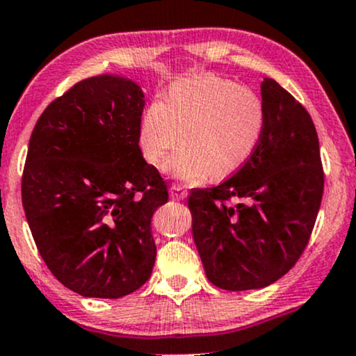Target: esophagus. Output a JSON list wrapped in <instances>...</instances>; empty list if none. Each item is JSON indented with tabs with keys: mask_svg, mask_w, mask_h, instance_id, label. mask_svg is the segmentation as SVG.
I'll list each match as a JSON object with an SVG mask.
<instances>
[{
	"mask_svg": "<svg viewBox=\"0 0 356 356\" xmlns=\"http://www.w3.org/2000/svg\"><path fill=\"white\" fill-rule=\"evenodd\" d=\"M170 197L174 201H184L187 197V191H184V187L179 186V184H172V187H170Z\"/></svg>",
	"mask_w": 356,
	"mask_h": 356,
	"instance_id": "34e87169",
	"label": "esophagus"
}]
</instances>
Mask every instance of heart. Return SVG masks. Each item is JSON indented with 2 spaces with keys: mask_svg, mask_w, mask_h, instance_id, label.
Listing matches in <instances>:
<instances>
[{
  "mask_svg": "<svg viewBox=\"0 0 356 356\" xmlns=\"http://www.w3.org/2000/svg\"><path fill=\"white\" fill-rule=\"evenodd\" d=\"M264 130V105L252 90L214 75L175 81L165 100L150 102L138 130V144L150 164L187 184L212 174L226 177L249 161ZM184 134H182L181 132Z\"/></svg>",
  "mask_w": 356,
  "mask_h": 356,
  "instance_id": "1",
  "label": "heart"
}]
</instances>
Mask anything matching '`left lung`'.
<instances>
[{
  "label": "left lung",
  "instance_id": "1",
  "mask_svg": "<svg viewBox=\"0 0 356 356\" xmlns=\"http://www.w3.org/2000/svg\"><path fill=\"white\" fill-rule=\"evenodd\" d=\"M264 130L249 161L209 189H192V238L207 280L227 291L273 284L303 254L321 206L314 124L273 79L261 83ZM236 200V204H229Z\"/></svg>",
  "mask_w": 356,
  "mask_h": 356
}]
</instances>
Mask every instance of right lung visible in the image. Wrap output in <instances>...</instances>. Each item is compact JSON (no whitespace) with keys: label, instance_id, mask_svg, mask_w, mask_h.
Listing matches in <instances>:
<instances>
[{"label":"right lung","instance_id":"add662e5","mask_svg":"<svg viewBox=\"0 0 356 356\" xmlns=\"http://www.w3.org/2000/svg\"><path fill=\"white\" fill-rule=\"evenodd\" d=\"M144 107L136 81L92 76L53 100L31 134L24 216L53 276L81 296L117 300L152 273L150 220L169 194L138 147Z\"/></svg>","mask_w":356,"mask_h":356}]
</instances>
